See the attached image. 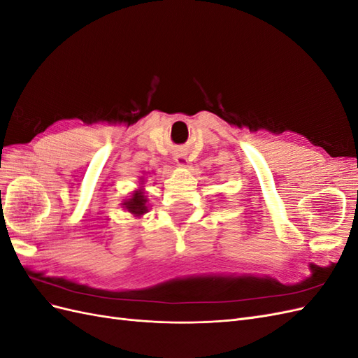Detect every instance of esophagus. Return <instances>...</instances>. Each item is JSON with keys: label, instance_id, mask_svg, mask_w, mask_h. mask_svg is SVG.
<instances>
[{"label": "esophagus", "instance_id": "34e87169", "mask_svg": "<svg viewBox=\"0 0 358 358\" xmlns=\"http://www.w3.org/2000/svg\"><path fill=\"white\" fill-rule=\"evenodd\" d=\"M175 161H176V164L180 166V167H187L188 166V159H187V157L183 155V154H176L175 155Z\"/></svg>", "mask_w": 358, "mask_h": 358}]
</instances>
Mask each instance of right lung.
Listing matches in <instances>:
<instances>
[{
    "mask_svg": "<svg viewBox=\"0 0 358 358\" xmlns=\"http://www.w3.org/2000/svg\"><path fill=\"white\" fill-rule=\"evenodd\" d=\"M143 179V178H142ZM140 182H145V180H140ZM148 199L145 196V189L142 187H138L136 191L131 192V196L129 199H125L122 203V208L131 213L133 216H143L148 212Z\"/></svg>",
    "mask_w": 358,
    "mask_h": 358,
    "instance_id": "1",
    "label": "right lung"
}]
</instances>
